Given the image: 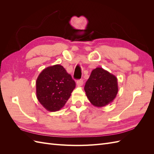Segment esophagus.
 Masks as SVG:
<instances>
[{
	"label": "esophagus",
	"mask_w": 154,
	"mask_h": 154,
	"mask_svg": "<svg viewBox=\"0 0 154 154\" xmlns=\"http://www.w3.org/2000/svg\"><path fill=\"white\" fill-rule=\"evenodd\" d=\"M83 80H79L76 82V84L78 87H81L83 85Z\"/></svg>",
	"instance_id": "1"
}]
</instances>
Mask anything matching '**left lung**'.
<instances>
[{"label": "left lung", "instance_id": "left-lung-1", "mask_svg": "<svg viewBox=\"0 0 154 154\" xmlns=\"http://www.w3.org/2000/svg\"><path fill=\"white\" fill-rule=\"evenodd\" d=\"M86 96L92 105L103 107L115 99L118 92V79L102 67L92 70L84 87Z\"/></svg>", "mask_w": 154, "mask_h": 154}]
</instances>
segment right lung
Returning <instances> with one entry per match:
<instances>
[{
    "label": "right lung",
    "mask_w": 154,
    "mask_h": 154,
    "mask_svg": "<svg viewBox=\"0 0 154 154\" xmlns=\"http://www.w3.org/2000/svg\"><path fill=\"white\" fill-rule=\"evenodd\" d=\"M76 87V83L59 64L45 68L36 79V94L40 103L50 112L61 109Z\"/></svg>",
    "instance_id": "obj_1"
}]
</instances>
